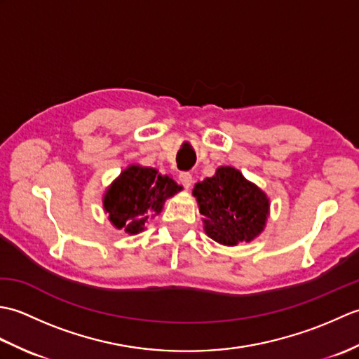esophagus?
I'll return each mask as SVG.
<instances>
[{
  "label": "esophagus",
  "mask_w": 359,
  "mask_h": 359,
  "mask_svg": "<svg viewBox=\"0 0 359 359\" xmlns=\"http://www.w3.org/2000/svg\"><path fill=\"white\" fill-rule=\"evenodd\" d=\"M179 182L185 188H191V185H193V175L189 174V172H180L179 174Z\"/></svg>",
  "instance_id": "obj_1"
}]
</instances>
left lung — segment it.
I'll list each match as a JSON object with an SVG mask.
<instances>
[{
	"label": "left lung",
	"mask_w": 359,
	"mask_h": 359,
	"mask_svg": "<svg viewBox=\"0 0 359 359\" xmlns=\"http://www.w3.org/2000/svg\"><path fill=\"white\" fill-rule=\"evenodd\" d=\"M203 230L220 245L251 242L264 231L270 216V199L234 166H219L212 177L193 189Z\"/></svg>",
	"instance_id": "obj_1"
}]
</instances>
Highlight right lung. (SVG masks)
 Masks as SVG:
<instances>
[{
  "label": "right lung",
  "instance_id": "1",
  "mask_svg": "<svg viewBox=\"0 0 359 359\" xmlns=\"http://www.w3.org/2000/svg\"><path fill=\"white\" fill-rule=\"evenodd\" d=\"M182 189L172 177L160 174L156 168L133 163L106 188L103 210L112 226L137 234L144 230L151 217L160 215L165 201Z\"/></svg>",
  "mask_w": 359,
  "mask_h": 359
}]
</instances>
